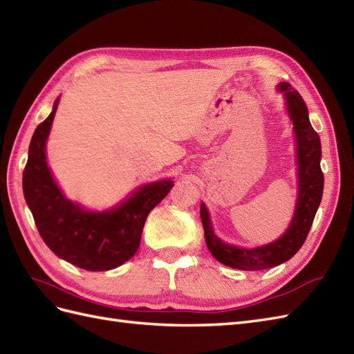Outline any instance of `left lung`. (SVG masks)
<instances>
[{
  "instance_id": "left-lung-1",
  "label": "left lung",
  "mask_w": 354,
  "mask_h": 354,
  "mask_svg": "<svg viewBox=\"0 0 354 354\" xmlns=\"http://www.w3.org/2000/svg\"><path fill=\"white\" fill-rule=\"evenodd\" d=\"M279 91H284L287 109L292 118L296 133L297 145V178H299V194L296 202L295 216L288 230L283 238L259 248H238L227 245L215 236L212 225L207 215L206 206L202 203L201 216L205 230V241L211 254L220 263L242 270H260L269 269L284 263L292 259L304 245L310 233L314 216L323 194V171L320 167L322 145L319 134L315 133L308 118V107L304 98L288 82H283Z\"/></svg>"
}]
</instances>
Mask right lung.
<instances>
[{
  "label": "right lung",
  "mask_w": 354,
  "mask_h": 354,
  "mask_svg": "<svg viewBox=\"0 0 354 354\" xmlns=\"http://www.w3.org/2000/svg\"><path fill=\"white\" fill-rule=\"evenodd\" d=\"M35 129L24 169L25 201L44 243L61 259L86 270H109L121 266L138 251L148 214L165 198L171 180H158L138 189L113 211L85 212L62 196L46 162V139L57 112Z\"/></svg>",
  "instance_id": "1"
}]
</instances>
